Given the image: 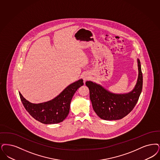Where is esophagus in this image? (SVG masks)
<instances>
[{"instance_id":"34e87169","label":"esophagus","mask_w":160,"mask_h":160,"mask_svg":"<svg viewBox=\"0 0 160 160\" xmlns=\"http://www.w3.org/2000/svg\"><path fill=\"white\" fill-rule=\"evenodd\" d=\"M88 78H89V77H88V76H84V77H83V80H84V81H86V80H88Z\"/></svg>"}]
</instances>
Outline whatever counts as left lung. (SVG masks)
<instances>
[{"label": "left lung", "mask_w": 160, "mask_h": 160, "mask_svg": "<svg viewBox=\"0 0 160 160\" xmlns=\"http://www.w3.org/2000/svg\"><path fill=\"white\" fill-rule=\"evenodd\" d=\"M138 77L134 89L131 92L116 94L105 89L100 84L87 81L86 85L89 88L90 99L93 109L101 119L117 120L122 119L134 108L140 96L143 85V76L140 60L137 59Z\"/></svg>", "instance_id": "8db88e82"}]
</instances>
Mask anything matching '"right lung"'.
<instances>
[{"mask_svg": "<svg viewBox=\"0 0 160 160\" xmlns=\"http://www.w3.org/2000/svg\"><path fill=\"white\" fill-rule=\"evenodd\" d=\"M83 84V79L71 83L59 95L45 102H30L20 92L19 96L24 108L34 119L45 124H57L63 122L68 115L72 98Z\"/></svg>", "mask_w": 160, "mask_h": 160, "instance_id": "obj_1", "label": "right lung"}]
</instances>
